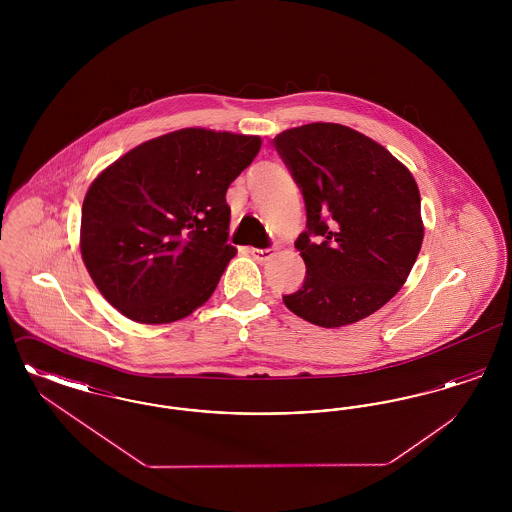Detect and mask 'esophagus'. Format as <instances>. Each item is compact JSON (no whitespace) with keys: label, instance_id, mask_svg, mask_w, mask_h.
<instances>
[{"label":"esophagus","instance_id":"esophagus-1","mask_svg":"<svg viewBox=\"0 0 512 512\" xmlns=\"http://www.w3.org/2000/svg\"><path fill=\"white\" fill-rule=\"evenodd\" d=\"M274 251H276V247L272 245V247H251V255L257 259V261H267L270 259L272 255H274Z\"/></svg>","mask_w":512,"mask_h":512}]
</instances>
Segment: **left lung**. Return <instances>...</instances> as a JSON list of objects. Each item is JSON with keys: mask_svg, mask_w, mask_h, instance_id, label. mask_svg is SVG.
Instances as JSON below:
<instances>
[{"mask_svg": "<svg viewBox=\"0 0 512 512\" xmlns=\"http://www.w3.org/2000/svg\"><path fill=\"white\" fill-rule=\"evenodd\" d=\"M272 142L307 211L295 242L307 274L286 307L322 328L376 313L405 284L424 238L413 174L343 124L311 122Z\"/></svg>", "mask_w": 512, "mask_h": 512, "instance_id": "8db88e82", "label": "left lung"}]
</instances>
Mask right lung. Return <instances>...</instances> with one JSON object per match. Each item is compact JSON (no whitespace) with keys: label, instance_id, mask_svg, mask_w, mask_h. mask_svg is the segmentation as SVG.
I'll return each mask as SVG.
<instances>
[{"label":"right lung","instance_id":"1","mask_svg":"<svg viewBox=\"0 0 512 512\" xmlns=\"http://www.w3.org/2000/svg\"><path fill=\"white\" fill-rule=\"evenodd\" d=\"M259 149V136L182 128L130 149L92 182L80 251L124 317L167 324L213 295L236 255L226 190Z\"/></svg>","mask_w":512,"mask_h":512}]
</instances>
